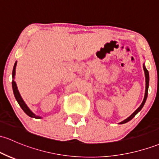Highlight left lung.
I'll use <instances>...</instances> for the list:
<instances>
[{"label":"left lung","mask_w":159,"mask_h":159,"mask_svg":"<svg viewBox=\"0 0 159 159\" xmlns=\"http://www.w3.org/2000/svg\"><path fill=\"white\" fill-rule=\"evenodd\" d=\"M143 70H144V72H145V77H146V90H145V95H144V99H143V102H142V103H141V105L139 106L138 109H137V110L134 111L133 114L130 115V116H129L128 118H126V119H125V120H124L123 121L120 122L119 124H121V125H122V124L127 123V122H128L129 121H130V120H131L132 118H133L136 115H137V113H138L139 111L141 110V109H142V108L143 107L145 102H146V99H147V96H148V88H149V71H148L147 69H146V68L145 67L144 64H143Z\"/></svg>","instance_id":"obj_1"}]
</instances>
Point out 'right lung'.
<instances>
[{
    "label": "right lung",
    "mask_w": 159,
    "mask_h": 159,
    "mask_svg": "<svg viewBox=\"0 0 159 159\" xmlns=\"http://www.w3.org/2000/svg\"><path fill=\"white\" fill-rule=\"evenodd\" d=\"M16 62H15L14 66H13V73H12V77H13V81H12V87H13V93H14V97L16 101L18 102L19 105L20 106V107L22 108V109L25 111V113L26 115H28L29 117L31 118H37V119H39V118H41V116H35L34 113L31 111L29 108L28 107L27 105L25 104V102H24V100L22 99V97L20 94V92H19L18 88H17L16 86V84L15 81H14V78H15V74H16Z\"/></svg>",
    "instance_id": "obj_1"
}]
</instances>
